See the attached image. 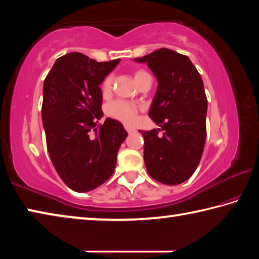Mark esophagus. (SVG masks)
<instances>
[{
  "label": "esophagus",
  "mask_w": 259,
  "mask_h": 259,
  "mask_svg": "<svg viewBox=\"0 0 259 259\" xmlns=\"http://www.w3.org/2000/svg\"><path fill=\"white\" fill-rule=\"evenodd\" d=\"M124 128H125L126 131H128V134H131V133H134V131H135L133 126H130V125H124Z\"/></svg>",
  "instance_id": "34e87169"
}]
</instances>
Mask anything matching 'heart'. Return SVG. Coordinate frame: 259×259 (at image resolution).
Instances as JSON below:
<instances>
[{"mask_svg": "<svg viewBox=\"0 0 259 259\" xmlns=\"http://www.w3.org/2000/svg\"><path fill=\"white\" fill-rule=\"evenodd\" d=\"M148 75L145 71H139L135 72V80L137 82L139 78ZM113 87V75H107L104 78L103 84H102V90L104 95H107L112 91ZM139 111V106L134 103L126 102V100H116V102L112 103L108 107V113L109 115L114 119L119 120L123 123L126 124H133L136 121V117H137V114Z\"/></svg>", "mask_w": 259, "mask_h": 259, "instance_id": "heart-1", "label": "heart"}]
</instances>
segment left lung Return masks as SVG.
Wrapping results in <instances>:
<instances>
[{
	"instance_id": "8db88e82",
	"label": "left lung",
	"mask_w": 259,
	"mask_h": 259,
	"mask_svg": "<svg viewBox=\"0 0 259 259\" xmlns=\"http://www.w3.org/2000/svg\"><path fill=\"white\" fill-rule=\"evenodd\" d=\"M135 61L146 63L159 83L148 116L161 129L139 130L147 172L165 185H178L194 174L203 153L208 100L202 78L187 56L165 48Z\"/></svg>"
}]
</instances>
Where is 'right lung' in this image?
<instances>
[{"label": "right lung", "mask_w": 259, "mask_h": 259, "mask_svg": "<svg viewBox=\"0 0 259 259\" xmlns=\"http://www.w3.org/2000/svg\"><path fill=\"white\" fill-rule=\"evenodd\" d=\"M120 59L98 63L80 52L56 60L43 83L42 121L56 171L75 192H89L112 176L128 136L119 121L105 120L99 85Z\"/></svg>", "instance_id": "add662e5"}]
</instances>
